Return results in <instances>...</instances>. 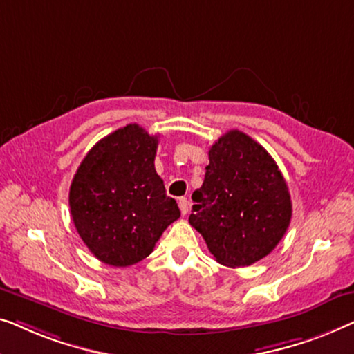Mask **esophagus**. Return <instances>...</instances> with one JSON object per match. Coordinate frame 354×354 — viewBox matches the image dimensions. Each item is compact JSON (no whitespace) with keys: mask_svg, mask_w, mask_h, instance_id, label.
Segmentation results:
<instances>
[{"mask_svg":"<svg viewBox=\"0 0 354 354\" xmlns=\"http://www.w3.org/2000/svg\"><path fill=\"white\" fill-rule=\"evenodd\" d=\"M178 205H179V210H181L183 215H187V212H189V201H187V198L186 197L179 198Z\"/></svg>","mask_w":354,"mask_h":354,"instance_id":"esophagus-1","label":"esophagus"}]
</instances>
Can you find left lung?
I'll list each match as a JSON object with an SVG mask.
<instances>
[{
	"label": "left lung",
	"mask_w": 354,
	"mask_h": 354,
	"mask_svg": "<svg viewBox=\"0 0 354 354\" xmlns=\"http://www.w3.org/2000/svg\"><path fill=\"white\" fill-rule=\"evenodd\" d=\"M208 158L189 223L218 263L250 266L274 250L290 225L287 183L266 149L239 129L223 134Z\"/></svg>",
	"instance_id": "8db88e82"
}]
</instances>
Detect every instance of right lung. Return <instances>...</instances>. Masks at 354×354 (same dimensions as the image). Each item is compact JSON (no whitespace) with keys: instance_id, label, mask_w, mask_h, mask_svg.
I'll return each instance as SVG.
<instances>
[{"instance_id":"right-lung-1","label":"right lung","mask_w":354,"mask_h":354,"mask_svg":"<svg viewBox=\"0 0 354 354\" xmlns=\"http://www.w3.org/2000/svg\"><path fill=\"white\" fill-rule=\"evenodd\" d=\"M157 146L158 136L129 123L94 144L72 179L73 225L106 265L125 268L144 260L181 216L156 171Z\"/></svg>"}]
</instances>
